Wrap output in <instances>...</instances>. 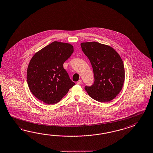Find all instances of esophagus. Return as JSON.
Wrapping results in <instances>:
<instances>
[{
    "mask_svg": "<svg viewBox=\"0 0 153 153\" xmlns=\"http://www.w3.org/2000/svg\"><path fill=\"white\" fill-rule=\"evenodd\" d=\"M82 81L81 79H79V80L77 82V84H78V85H81L82 83Z\"/></svg>",
    "mask_w": 153,
    "mask_h": 153,
    "instance_id": "1",
    "label": "esophagus"
}]
</instances>
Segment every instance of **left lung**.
Here are the masks:
<instances>
[{"mask_svg":"<svg viewBox=\"0 0 153 153\" xmlns=\"http://www.w3.org/2000/svg\"><path fill=\"white\" fill-rule=\"evenodd\" d=\"M82 50L92 65L94 82L85 86L88 95L99 102H109L122 89L125 68L121 58L112 47L96 42L82 43Z\"/></svg>","mask_w":153,"mask_h":153,"instance_id":"1","label":"left lung"}]
</instances>
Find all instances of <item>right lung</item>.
Masks as SVG:
<instances>
[{
	"instance_id": "right-lung-1",
	"label": "right lung",
	"mask_w": 153,
	"mask_h": 153,
	"mask_svg": "<svg viewBox=\"0 0 153 153\" xmlns=\"http://www.w3.org/2000/svg\"><path fill=\"white\" fill-rule=\"evenodd\" d=\"M73 52L71 44L55 41L33 55L28 66L27 80L35 97L49 105L56 104L75 85L63 67Z\"/></svg>"
}]
</instances>
